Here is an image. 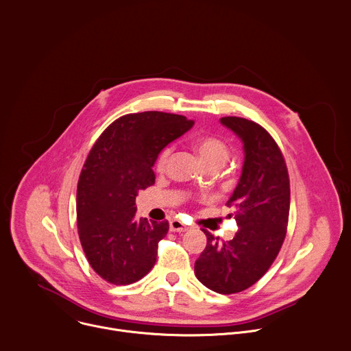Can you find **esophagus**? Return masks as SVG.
<instances>
[{"mask_svg": "<svg viewBox=\"0 0 351 351\" xmlns=\"http://www.w3.org/2000/svg\"><path fill=\"white\" fill-rule=\"evenodd\" d=\"M169 230L173 232H183V231L189 230V226H186L183 221H180L178 219H172L169 221Z\"/></svg>", "mask_w": 351, "mask_h": 351, "instance_id": "1", "label": "esophagus"}]
</instances>
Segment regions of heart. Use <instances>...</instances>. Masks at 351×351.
I'll return each instance as SVG.
<instances>
[{
    "label": "heart",
    "instance_id": "obj_1",
    "mask_svg": "<svg viewBox=\"0 0 351 351\" xmlns=\"http://www.w3.org/2000/svg\"><path fill=\"white\" fill-rule=\"evenodd\" d=\"M194 149L198 153L202 162L208 168H213V167L215 168H221L230 157V150H228L227 145L223 141H220L217 138H213V136L199 138L198 141H195ZM169 154H171L169 147L164 149L160 153V156L157 157V161H156V168L158 171H162L167 167Z\"/></svg>",
    "mask_w": 351,
    "mask_h": 351
}]
</instances>
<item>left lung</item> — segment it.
I'll return each instance as SVG.
<instances>
[{"label": "left lung", "instance_id": "8db88e82", "mask_svg": "<svg viewBox=\"0 0 351 351\" xmlns=\"http://www.w3.org/2000/svg\"><path fill=\"white\" fill-rule=\"evenodd\" d=\"M220 124L234 132L244 149L243 172L227 201L236 206L232 216L239 230L224 244L202 230L206 247L194 273L206 288L230 295L254 285L277 258L287 232L291 190L284 157L265 128L240 117H223Z\"/></svg>", "mask_w": 351, "mask_h": 351}]
</instances>
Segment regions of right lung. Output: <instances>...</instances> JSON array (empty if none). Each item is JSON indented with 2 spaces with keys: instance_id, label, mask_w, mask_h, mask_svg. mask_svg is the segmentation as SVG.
<instances>
[{
  "instance_id": "1",
  "label": "right lung",
  "mask_w": 351,
  "mask_h": 351,
  "mask_svg": "<svg viewBox=\"0 0 351 351\" xmlns=\"http://www.w3.org/2000/svg\"><path fill=\"white\" fill-rule=\"evenodd\" d=\"M193 125L178 114H127L89 152L77 186V226L86 259L103 280L128 285L153 269L169 224L136 219L135 199L154 184L153 167L162 149Z\"/></svg>"
}]
</instances>
